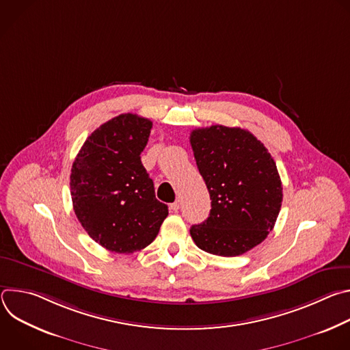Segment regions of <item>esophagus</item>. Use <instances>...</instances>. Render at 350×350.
Returning <instances> with one entry per match:
<instances>
[{"mask_svg": "<svg viewBox=\"0 0 350 350\" xmlns=\"http://www.w3.org/2000/svg\"><path fill=\"white\" fill-rule=\"evenodd\" d=\"M170 209H172V212H178V209H180V202L176 201V202L170 204Z\"/></svg>", "mask_w": 350, "mask_h": 350, "instance_id": "obj_1", "label": "esophagus"}]
</instances>
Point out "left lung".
Returning <instances> with one entry per match:
<instances>
[{
	"label": "left lung",
	"mask_w": 350,
	"mask_h": 350,
	"mask_svg": "<svg viewBox=\"0 0 350 350\" xmlns=\"http://www.w3.org/2000/svg\"><path fill=\"white\" fill-rule=\"evenodd\" d=\"M189 142L212 199L209 217L189 230L193 242L227 258L251 251L266 239L281 209L274 159L252 133L239 127L195 129Z\"/></svg>",
	"instance_id": "1"
}]
</instances>
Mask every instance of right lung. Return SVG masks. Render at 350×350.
Masks as SVG:
<instances>
[{
  "label": "right lung",
  "mask_w": 350,
  "mask_h": 350,
  "mask_svg": "<svg viewBox=\"0 0 350 350\" xmlns=\"http://www.w3.org/2000/svg\"><path fill=\"white\" fill-rule=\"evenodd\" d=\"M152 122L119 115L85 139L70 173L75 213L87 234L116 254L151 243L169 215L141 163Z\"/></svg>",
  "instance_id": "1"
}]
</instances>
